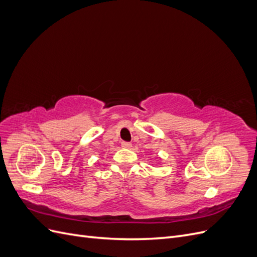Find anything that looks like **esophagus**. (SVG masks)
Segmentation results:
<instances>
[{
	"mask_svg": "<svg viewBox=\"0 0 257 257\" xmlns=\"http://www.w3.org/2000/svg\"><path fill=\"white\" fill-rule=\"evenodd\" d=\"M122 148H124V149H130V148L132 147V144L130 143H126V142H123L122 145H121Z\"/></svg>",
	"mask_w": 257,
	"mask_h": 257,
	"instance_id": "esophagus-1",
	"label": "esophagus"
}]
</instances>
